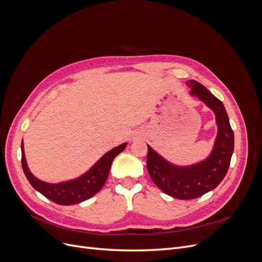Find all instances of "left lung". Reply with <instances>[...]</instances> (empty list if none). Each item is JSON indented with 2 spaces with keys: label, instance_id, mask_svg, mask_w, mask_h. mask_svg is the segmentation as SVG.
Returning <instances> with one entry per match:
<instances>
[{
  "label": "left lung",
  "instance_id": "8db88e82",
  "mask_svg": "<svg viewBox=\"0 0 262 262\" xmlns=\"http://www.w3.org/2000/svg\"><path fill=\"white\" fill-rule=\"evenodd\" d=\"M189 94L195 96L215 115L217 134L209 156L192 165H175L147 145L146 166L154 184L163 192L180 200L195 199L223 180L234 152V132L225 107L220 99L194 80L187 81Z\"/></svg>",
  "mask_w": 262,
  "mask_h": 262
}]
</instances>
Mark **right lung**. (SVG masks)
<instances>
[{
	"instance_id": "right-lung-1",
	"label": "right lung",
	"mask_w": 262,
	"mask_h": 262,
	"mask_svg": "<svg viewBox=\"0 0 262 262\" xmlns=\"http://www.w3.org/2000/svg\"><path fill=\"white\" fill-rule=\"evenodd\" d=\"M126 144L128 143H122L108 150L106 154L102 155L89 170L80 177L58 182V184H50V182H46L37 178L30 171L25 157L24 143L21 141L23 170L33 188L46 198H48L49 200L61 205L77 204L90 199V198L96 194L104 187L113 161L118 154H120L125 148Z\"/></svg>"
}]
</instances>
